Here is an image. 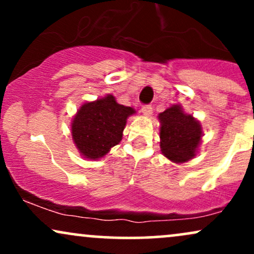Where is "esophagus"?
I'll use <instances>...</instances> for the list:
<instances>
[{
    "mask_svg": "<svg viewBox=\"0 0 254 254\" xmlns=\"http://www.w3.org/2000/svg\"><path fill=\"white\" fill-rule=\"evenodd\" d=\"M142 113H143L144 116H150L151 113H153V107H151L150 105H143V106H142Z\"/></svg>",
    "mask_w": 254,
    "mask_h": 254,
    "instance_id": "esophagus-1",
    "label": "esophagus"
}]
</instances>
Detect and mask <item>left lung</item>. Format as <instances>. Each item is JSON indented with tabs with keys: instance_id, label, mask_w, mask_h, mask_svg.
<instances>
[{
	"instance_id": "1",
	"label": "left lung",
	"mask_w": 254,
	"mask_h": 254,
	"mask_svg": "<svg viewBox=\"0 0 254 254\" xmlns=\"http://www.w3.org/2000/svg\"><path fill=\"white\" fill-rule=\"evenodd\" d=\"M159 119L160 148L167 159L182 164L196 155L203 135L199 122L184 112L180 105H173L160 113Z\"/></svg>"
}]
</instances>
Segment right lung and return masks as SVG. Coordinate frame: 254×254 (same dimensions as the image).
I'll return each instance as SVG.
<instances>
[{
	"label": "right lung",
	"instance_id": "right-lung-1",
	"mask_svg": "<svg viewBox=\"0 0 254 254\" xmlns=\"http://www.w3.org/2000/svg\"><path fill=\"white\" fill-rule=\"evenodd\" d=\"M136 111L119 105L106 95L80 107L72 119L71 135L77 149L87 159H99L122 141L127 119Z\"/></svg>",
	"mask_w": 254,
	"mask_h": 254
}]
</instances>
